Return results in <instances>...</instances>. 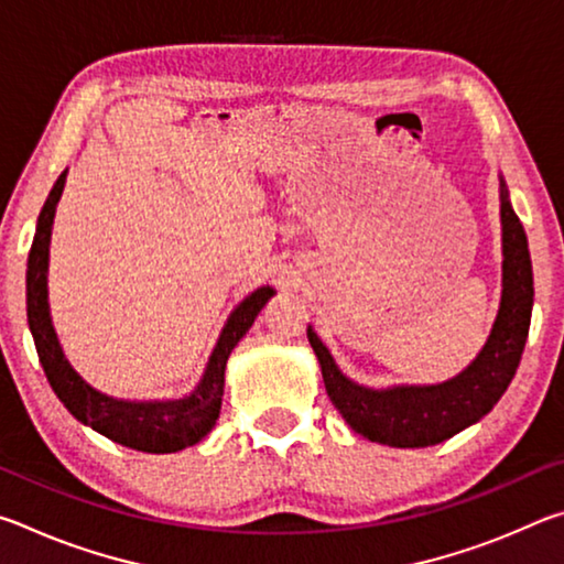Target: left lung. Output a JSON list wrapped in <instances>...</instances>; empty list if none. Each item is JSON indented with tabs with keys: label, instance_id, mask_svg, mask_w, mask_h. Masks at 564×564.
Listing matches in <instances>:
<instances>
[{
	"label": "left lung",
	"instance_id": "left-lung-1",
	"mask_svg": "<svg viewBox=\"0 0 564 564\" xmlns=\"http://www.w3.org/2000/svg\"><path fill=\"white\" fill-rule=\"evenodd\" d=\"M502 221V299L490 338L460 376L437 386H393L386 390L352 383L340 373L330 350L308 326L311 348L321 362L323 383L338 413L370 443L390 447H427L465 431L508 390L520 366L532 316V261L528 236L512 212L500 178Z\"/></svg>",
	"mask_w": 564,
	"mask_h": 564
}]
</instances>
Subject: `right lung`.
I'll use <instances>...</instances> for the list:
<instances>
[{"label":"right lung","instance_id":"right-lung-1","mask_svg":"<svg viewBox=\"0 0 564 564\" xmlns=\"http://www.w3.org/2000/svg\"><path fill=\"white\" fill-rule=\"evenodd\" d=\"M66 171L56 178L50 198L36 221V234L26 263V321L34 336L40 362L50 380L56 398L64 408L89 425L91 431L101 433L109 441L141 453H178L188 445H196L204 435L212 433L218 413H221L224 398V373L226 360L241 340L248 328L253 326L256 316L275 293L271 285L253 291L248 299L236 305L228 316L226 326L218 336L212 358L206 362L202 383L186 398L178 400H117L91 388L64 358V350L56 338L50 316V291H46V269H50V241L52 224L64 191Z\"/></svg>","mask_w":564,"mask_h":564}]
</instances>
